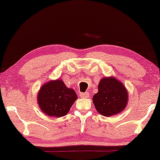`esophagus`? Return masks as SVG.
<instances>
[{"instance_id": "obj_1", "label": "esophagus", "mask_w": 160, "mask_h": 160, "mask_svg": "<svg viewBox=\"0 0 160 160\" xmlns=\"http://www.w3.org/2000/svg\"><path fill=\"white\" fill-rule=\"evenodd\" d=\"M80 96L82 97V98H88L89 97V94H88V92H84V93H81Z\"/></svg>"}]
</instances>
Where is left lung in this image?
Returning a JSON list of instances; mask_svg holds the SVG:
<instances>
[{
	"label": "left lung",
	"mask_w": 160,
	"mask_h": 160,
	"mask_svg": "<svg viewBox=\"0 0 160 160\" xmlns=\"http://www.w3.org/2000/svg\"><path fill=\"white\" fill-rule=\"evenodd\" d=\"M128 102V92L123 83L114 77H104L98 86V92L93 97L96 109L104 117L122 112Z\"/></svg>",
	"instance_id": "8db88e82"
}]
</instances>
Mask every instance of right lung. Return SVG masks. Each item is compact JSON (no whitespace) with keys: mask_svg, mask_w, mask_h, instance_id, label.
<instances>
[{"mask_svg":"<svg viewBox=\"0 0 160 160\" xmlns=\"http://www.w3.org/2000/svg\"><path fill=\"white\" fill-rule=\"evenodd\" d=\"M77 95L72 88L66 87L61 79L44 83L38 93L37 102L44 114L61 117L68 114Z\"/></svg>","mask_w":160,"mask_h":160,"instance_id":"right-lung-1","label":"right lung"}]
</instances>
